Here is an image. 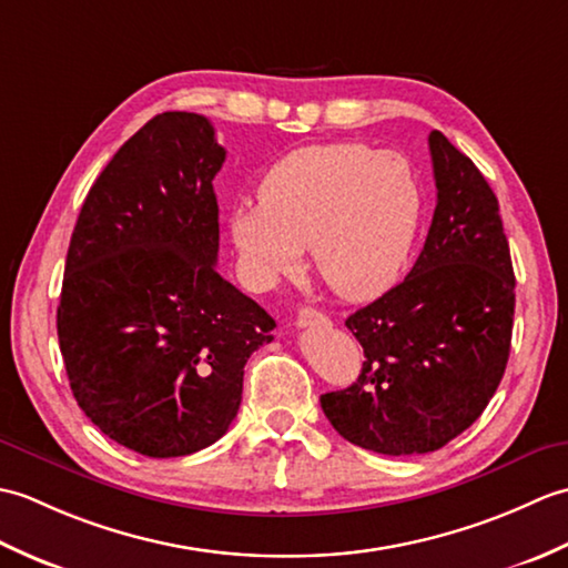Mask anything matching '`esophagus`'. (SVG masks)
<instances>
[{
  "label": "esophagus",
  "mask_w": 568,
  "mask_h": 568,
  "mask_svg": "<svg viewBox=\"0 0 568 568\" xmlns=\"http://www.w3.org/2000/svg\"><path fill=\"white\" fill-rule=\"evenodd\" d=\"M295 324H297V327H303V329L305 327H329L332 320L327 315H322V312L315 310V307H303V310H300Z\"/></svg>",
  "instance_id": "34e87169"
}]
</instances>
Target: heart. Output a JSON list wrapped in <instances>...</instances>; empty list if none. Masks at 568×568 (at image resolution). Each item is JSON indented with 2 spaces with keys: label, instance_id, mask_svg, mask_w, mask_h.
<instances>
[{
  "label": "heart",
  "instance_id": "1",
  "mask_svg": "<svg viewBox=\"0 0 568 568\" xmlns=\"http://www.w3.org/2000/svg\"><path fill=\"white\" fill-rule=\"evenodd\" d=\"M425 195L400 153L366 143H317L283 155L258 202L229 212V236L258 287L295 273L310 246L317 275L344 300H368L403 275Z\"/></svg>",
  "mask_w": 568,
  "mask_h": 568
}]
</instances>
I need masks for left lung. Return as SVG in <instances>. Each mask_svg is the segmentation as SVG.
<instances>
[{"label":"left lung","mask_w":568,"mask_h":568,"mask_svg":"<svg viewBox=\"0 0 568 568\" xmlns=\"http://www.w3.org/2000/svg\"><path fill=\"white\" fill-rule=\"evenodd\" d=\"M429 153L437 207L425 248L403 283L346 320L364 368L320 397L346 442L388 456L437 452L474 425L510 356L515 273L498 197L442 131Z\"/></svg>","instance_id":"1"}]
</instances>
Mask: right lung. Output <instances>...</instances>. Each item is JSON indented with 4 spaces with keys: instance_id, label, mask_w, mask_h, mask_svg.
I'll return each mask as SVG.
<instances>
[{
    "instance_id": "obj_1",
    "label": "right lung",
    "mask_w": 568,
    "mask_h": 568,
    "mask_svg": "<svg viewBox=\"0 0 568 568\" xmlns=\"http://www.w3.org/2000/svg\"><path fill=\"white\" fill-rule=\"evenodd\" d=\"M226 151L210 119L163 112L94 180L70 239L58 342L84 415L126 449L171 458L232 425L273 317L216 273Z\"/></svg>"
}]
</instances>
